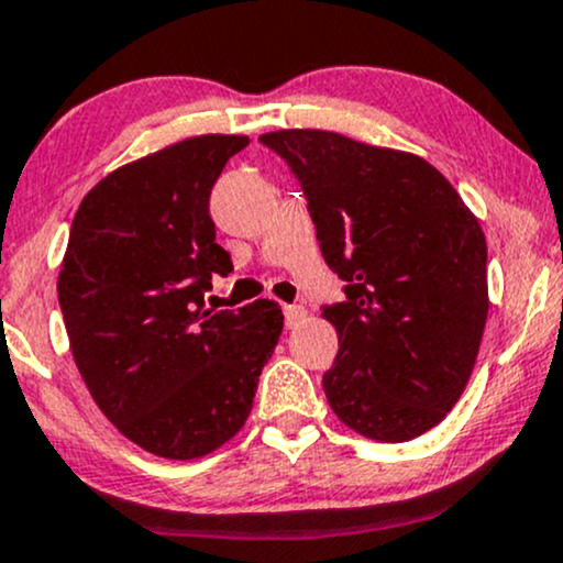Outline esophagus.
I'll list each match as a JSON object with an SVG mask.
<instances>
[{"label": "esophagus", "instance_id": "1", "mask_svg": "<svg viewBox=\"0 0 563 563\" xmlns=\"http://www.w3.org/2000/svg\"><path fill=\"white\" fill-rule=\"evenodd\" d=\"M308 311L302 306H284V321H287L289 330H295V327H300L302 321H306Z\"/></svg>", "mask_w": 563, "mask_h": 563}]
</instances>
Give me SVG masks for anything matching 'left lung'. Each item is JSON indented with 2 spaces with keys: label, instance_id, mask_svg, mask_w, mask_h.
Listing matches in <instances>:
<instances>
[{
  "label": "left lung",
  "instance_id": "1",
  "mask_svg": "<svg viewBox=\"0 0 563 563\" xmlns=\"http://www.w3.org/2000/svg\"><path fill=\"white\" fill-rule=\"evenodd\" d=\"M311 207L321 255L345 300L321 311L338 332L324 372L332 412L399 444L446 418L476 366L489 313L486 239L452 183L420 156L330 130H276Z\"/></svg>",
  "mask_w": 563,
  "mask_h": 563
}]
</instances>
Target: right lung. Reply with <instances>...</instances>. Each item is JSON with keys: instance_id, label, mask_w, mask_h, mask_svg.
Returning <instances> with one entry per match:
<instances>
[{"instance_id": "right-lung-1", "label": "right lung", "mask_w": 563, "mask_h": 563, "mask_svg": "<svg viewBox=\"0 0 563 563\" xmlns=\"http://www.w3.org/2000/svg\"><path fill=\"white\" fill-rule=\"evenodd\" d=\"M247 135H194L122 164L74 214L58 274L68 345L117 431L167 460L205 457L250 418L284 313L274 300L205 308L231 255L210 191Z\"/></svg>"}]
</instances>
